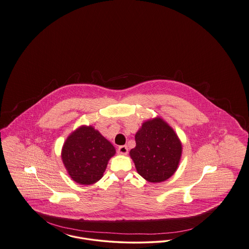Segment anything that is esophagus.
I'll use <instances>...</instances> for the list:
<instances>
[{"instance_id": "esophagus-1", "label": "esophagus", "mask_w": 249, "mask_h": 249, "mask_svg": "<svg viewBox=\"0 0 249 249\" xmlns=\"http://www.w3.org/2000/svg\"><path fill=\"white\" fill-rule=\"evenodd\" d=\"M118 152L120 155H127L128 153V147L126 145H120L118 148Z\"/></svg>"}]
</instances>
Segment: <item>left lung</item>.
Masks as SVG:
<instances>
[{"label":"left lung","mask_w":249,"mask_h":249,"mask_svg":"<svg viewBox=\"0 0 249 249\" xmlns=\"http://www.w3.org/2000/svg\"><path fill=\"white\" fill-rule=\"evenodd\" d=\"M136 146L130 151L137 173L150 183L163 182L178 170L182 142L164 119L145 120L135 134Z\"/></svg>","instance_id":"left-lung-1"}]
</instances>
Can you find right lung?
I'll return each mask as SVG.
<instances>
[{
	"label": "right lung",
	"mask_w": 249,
	"mask_h": 249,
	"mask_svg": "<svg viewBox=\"0 0 249 249\" xmlns=\"http://www.w3.org/2000/svg\"><path fill=\"white\" fill-rule=\"evenodd\" d=\"M114 145L92 126L73 130L62 145L61 160L70 178L80 185H92L103 178Z\"/></svg>",
	"instance_id": "add662e5"
}]
</instances>
